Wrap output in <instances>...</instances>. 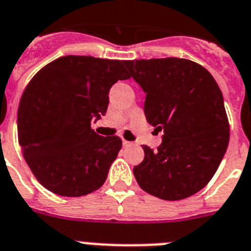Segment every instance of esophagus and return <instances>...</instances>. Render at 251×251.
<instances>
[{
  "instance_id": "esophagus-1",
  "label": "esophagus",
  "mask_w": 251,
  "mask_h": 251,
  "mask_svg": "<svg viewBox=\"0 0 251 251\" xmlns=\"http://www.w3.org/2000/svg\"><path fill=\"white\" fill-rule=\"evenodd\" d=\"M131 144H132L131 142H127V140H122V145H124V147H130Z\"/></svg>"
}]
</instances>
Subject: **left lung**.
<instances>
[{
    "label": "left lung",
    "instance_id": "8db88e82",
    "mask_svg": "<svg viewBox=\"0 0 251 251\" xmlns=\"http://www.w3.org/2000/svg\"><path fill=\"white\" fill-rule=\"evenodd\" d=\"M145 93L147 121L163 131L157 151L144 145L134 167L139 186L165 201L185 199L213 177L229 126L220 86L203 66L176 57L125 61Z\"/></svg>",
    "mask_w": 251,
    "mask_h": 251
}]
</instances>
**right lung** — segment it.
Masks as SVG:
<instances>
[{"mask_svg": "<svg viewBox=\"0 0 251 251\" xmlns=\"http://www.w3.org/2000/svg\"><path fill=\"white\" fill-rule=\"evenodd\" d=\"M129 77L125 61L64 56L30 80L19 104V143L47 190L81 197L104 184L122 142L90 124L106 115L111 86Z\"/></svg>", "mask_w": 251, "mask_h": 251, "instance_id": "add662e5", "label": "right lung"}]
</instances>
